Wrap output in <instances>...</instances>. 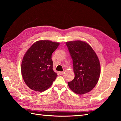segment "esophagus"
<instances>
[{"instance_id": "34e87169", "label": "esophagus", "mask_w": 121, "mask_h": 121, "mask_svg": "<svg viewBox=\"0 0 121 121\" xmlns=\"http://www.w3.org/2000/svg\"><path fill=\"white\" fill-rule=\"evenodd\" d=\"M64 72H59V74L60 75H63L64 74Z\"/></svg>"}]
</instances>
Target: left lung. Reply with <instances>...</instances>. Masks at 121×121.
I'll return each mask as SVG.
<instances>
[{
	"label": "left lung",
	"instance_id": "left-lung-1",
	"mask_svg": "<svg viewBox=\"0 0 121 121\" xmlns=\"http://www.w3.org/2000/svg\"><path fill=\"white\" fill-rule=\"evenodd\" d=\"M73 60L75 78L68 82L69 87L78 94L92 90L100 74V62L92 47L86 42L77 40L66 42Z\"/></svg>",
	"mask_w": 121,
	"mask_h": 121
}]
</instances>
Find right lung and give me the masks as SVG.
I'll use <instances>...</instances> for the list:
<instances>
[{"mask_svg":"<svg viewBox=\"0 0 121 121\" xmlns=\"http://www.w3.org/2000/svg\"><path fill=\"white\" fill-rule=\"evenodd\" d=\"M60 43L49 40L35 42L25 54L21 65V73L26 84L39 92L47 90L57 76L53 70L52 53Z\"/></svg>","mask_w":121,"mask_h":121,"instance_id":"obj_1","label":"right lung"}]
</instances>
